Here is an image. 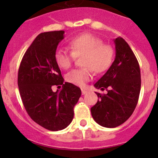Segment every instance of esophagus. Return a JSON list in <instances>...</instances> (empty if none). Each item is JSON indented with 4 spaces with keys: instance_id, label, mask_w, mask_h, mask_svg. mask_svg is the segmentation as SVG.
<instances>
[{
    "instance_id": "esophagus-1",
    "label": "esophagus",
    "mask_w": 158,
    "mask_h": 158,
    "mask_svg": "<svg viewBox=\"0 0 158 158\" xmlns=\"http://www.w3.org/2000/svg\"><path fill=\"white\" fill-rule=\"evenodd\" d=\"M87 92H88V91H87V90H85V89H82V95H85V94H86Z\"/></svg>"
}]
</instances>
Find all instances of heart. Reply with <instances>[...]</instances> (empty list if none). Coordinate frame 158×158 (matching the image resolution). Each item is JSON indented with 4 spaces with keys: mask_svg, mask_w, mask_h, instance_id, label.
<instances>
[{
    "mask_svg": "<svg viewBox=\"0 0 158 158\" xmlns=\"http://www.w3.org/2000/svg\"><path fill=\"white\" fill-rule=\"evenodd\" d=\"M71 51L64 48L56 49L55 61L61 69H67L76 57L82 56V64L85 67L74 69L66 74L67 82L77 86L84 87L92 78V69L97 73L106 71L111 66L114 50L108 44L90 33H83L74 36L69 41Z\"/></svg>",
    "mask_w": 158,
    "mask_h": 158,
    "instance_id": "obj_1",
    "label": "heart"
}]
</instances>
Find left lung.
<instances>
[{"label": "left lung", "mask_w": 158, "mask_h": 158, "mask_svg": "<svg viewBox=\"0 0 158 158\" xmlns=\"http://www.w3.org/2000/svg\"><path fill=\"white\" fill-rule=\"evenodd\" d=\"M114 43L115 59L94 85L108 92H95L98 102L91 108L94 120L106 128H115L128 120L136 108L141 90V71L133 51L123 38H116Z\"/></svg>", "instance_id": "8db88e82"}]
</instances>
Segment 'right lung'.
I'll return each instance as SVG.
<instances>
[{
  "label": "right lung",
  "instance_id": "obj_1",
  "mask_svg": "<svg viewBox=\"0 0 158 158\" xmlns=\"http://www.w3.org/2000/svg\"><path fill=\"white\" fill-rule=\"evenodd\" d=\"M63 38V30L38 35L23 55L17 78L27 114L38 125L52 131L63 130L71 123L73 108L81 96L79 87L64 83L55 61L57 46ZM61 85V90L52 92V86Z\"/></svg>",
  "mask_w": 158,
  "mask_h": 158
}]
</instances>
